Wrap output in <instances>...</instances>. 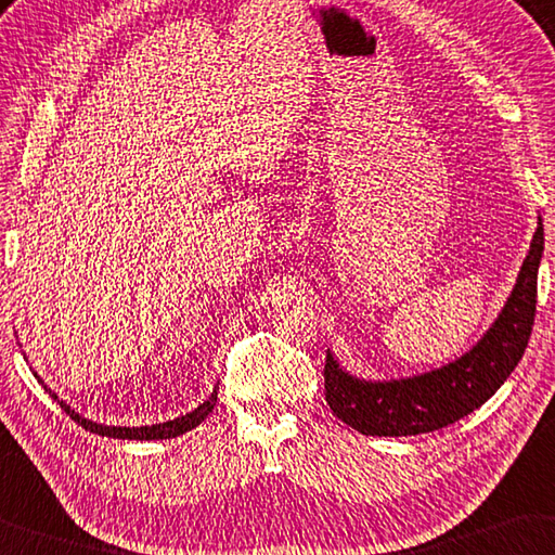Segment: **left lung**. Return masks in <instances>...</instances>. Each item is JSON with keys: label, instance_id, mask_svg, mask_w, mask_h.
Wrapping results in <instances>:
<instances>
[{"label": "left lung", "instance_id": "8db88e82", "mask_svg": "<svg viewBox=\"0 0 555 555\" xmlns=\"http://www.w3.org/2000/svg\"><path fill=\"white\" fill-rule=\"evenodd\" d=\"M543 256V221L533 233L529 256L496 320L460 359L417 376L366 380L351 376L326 351L324 396L332 413L349 428L378 438H403L448 428L477 411L521 361L535 314V283Z\"/></svg>", "mask_w": 555, "mask_h": 555}]
</instances>
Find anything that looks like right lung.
I'll return each mask as SVG.
<instances>
[{
    "label": "right lung",
    "instance_id": "right-lung-1",
    "mask_svg": "<svg viewBox=\"0 0 555 555\" xmlns=\"http://www.w3.org/2000/svg\"><path fill=\"white\" fill-rule=\"evenodd\" d=\"M36 378H39V376H36ZM43 388H47L53 401H59L63 411H66L78 425H83L86 430L95 433V435H103V438H117V440H169V438H177V435H184L189 430H194L198 423H204L208 413L214 411L216 401H218V390L214 388V393L208 396L202 405L194 408L192 413L175 417V421H167V423H159V425H142V428H120V425H103V423L90 421V417H83L80 413L73 411V408L66 401H61V398L53 393L49 386H43Z\"/></svg>",
    "mask_w": 555,
    "mask_h": 555
}]
</instances>
